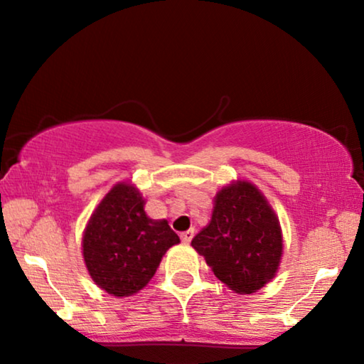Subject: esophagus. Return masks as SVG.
Returning <instances> with one entry per match:
<instances>
[{
  "mask_svg": "<svg viewBox=\"0 0 364 364\" xmlns=\"http://www.w3.org/2000/svg\"><path fill=\"white\" fill-rule=\"evenodd\" d=\"M181 238H182V242L186 243V245H187V243H191L192 238H193V228H191V230H187V232H182Z\"/></svg>",
  "mask_w": 364,
  "mask_h": 364,
  "instance_id": "34e87169",
  "label": "esophagus"
}]
</instances>
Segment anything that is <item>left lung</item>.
Masks as SVG:
<instances>
[{
    "mask_svg": "<svg viewBox=\"0 0 364 364\" xmlns=\"http://www.w3.org/2000/svg\"><path fill=\"white\" fill-rule=\"evenodd\" d=\"M192 247L218 280L235 293L250 295L280 267V222L252 182L237 181L217 192L210 222L193 237Z\"/></svg>",
    "mask_w": 364,
    "mask_h": 364,
    "instance_id": "8db88e82",
    "label": "left lung"
}]
</instances>
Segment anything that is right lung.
Instances as JSON below:
<instances>
[{"label": "right lung", "instance_id": "add662e5", "mask_svg": "<svg viewBox=\"0 0 364 364\" xmlns=\"http://www.w3.org/2000/svg\"><path fill=\"white\" fill-rule=\"evenodd\" d=\"M132 183L119 182L89 218L82 257L94 283L109 295L131 296L151 282L162 257L181 238L167 220H154Z\"/></svg>", "mask_w": 364, "mask_h": 364}]
</instances>
